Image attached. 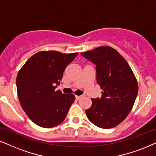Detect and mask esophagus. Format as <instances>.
Here are the masks:
<instances>
[{
  "label": "esophagus",
  "instance_id": "esophagus-1",
  "mask_svg": "<svg viewBox=\"0 0 156 156\" xmlns=\"http://www.w3.org/2000/svg\"><path fill=\"white\" fill-rule=\"evenodd\" d=\"M75 98H76V100H80L82 98H83V95H76L75 96Z\"/></svg>",
  "mask_w": 156,
  "mask_h": 156
}]
</instances>
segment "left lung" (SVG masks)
Instances as JSON below:
<instances>
[{"label": "left lung", "mask_w": 156, "mask_h": 156, "mask_svg": "<svg viewBox=\"0 0 156 156\" xmlns=\"http://www.w3.org/2000/svg\"><path fill=\"white\" fill-rule=\"evenodd\" d=\"M81 55L96 66L97 82L103 90L101 98L92 99V106L85 111L87 117L100 128L114 127L126 119L133 107L138 93L135 76L126 61L109 46Z\"/></svg>", "instance_id": "8db88e82"}]
</instances>
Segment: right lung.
Segmentation results:
<instances>
[{
  "instance_id": "1",
  "label": "right lung",
  "mask_w": 156,
  "mask_h": 156,
  "mask_svg": "<svg viewBox=\"0 0 156 156\" xmlns=\"http://www.w3.org/2000/svg\"><path fill=\"white\" fill-rule=\"evenodd\" d=\"M77 55L40 51L30 57L19 70L16 77L19 102L34 124L51 128L66 118L74 102V95L63 94L55 89L60 84L65 69Z\"/></svg>"
}]
</instances>
